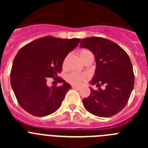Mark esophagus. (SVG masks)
<instances>
[{"mask_svg": "<svg viewBox=\"0 0 148 148\" xmlns=\"http://www.w3.org/2000/svg\"><path fill=\"white\" fill-rule=\"evenodd\" d=\"M72 87H73V89H77V90H79V89L81 88V87H79V86H75V85H73L72 86Z\"/></svg>", "mask_w": 148, "mask_h": 148, "instance_id": "esophagus-1", "label": "esophagus"}]
</instances>
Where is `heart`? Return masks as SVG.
<instances>
[{"instance_id":"1","label":"heart","mask_w":148,"mask_h":148,"mask_svg":"<svg viewBox=\"0 0 148 148\" xmlns=\"http://www.w3.org/2000/svg\"><path fill=\"white\" fill-rule=\"evenodd\" d=\"M78 55L83 63H85L86 61H87L89 59H90V58H93L92 53H91L89 49H81V50H79L78 51ZM67 59L68 56H66V58L64 59V61H63V69H65V68H66ZM87 78H88V76H87L86 74H78V73H70L66 76V80L70 84H73V85H78V84H81L82 82L87 81Z\"/></svg>"}]
</instances>
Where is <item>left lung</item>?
<instances>
[{
	"mask_svg": "<svg viewBox=\"0 0 148 148\" xmlns=\"http://www.w3.org/2000/svg\"><path fill=\"white\" fill-rule=\"evenodd\" d=\"M80 44L81 47L90 49L95 56L96 70L91 84L99 87L90 88V95L82 101L84 106L96 116H114L127 104L134 86L130 58L120 46L104 38H86Z\"/></svg>",
	"mask_w": 148,
	"mask_h": 148,
	"instance_id": "1",
	"label": "left lung"
}]
</instances>
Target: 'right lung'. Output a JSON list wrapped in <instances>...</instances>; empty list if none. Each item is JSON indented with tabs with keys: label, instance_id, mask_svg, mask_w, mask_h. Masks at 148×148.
<instances>
[{
	"label": "right lung",
	"instance_id": "1",
	"mask_svg": "<svg viewBox=\"0 0 148 148\" xmlns=\"http://www.w3.org/2000/svg\"><path fill=\"white\" fill-rule=\"evenodd\" d=\"M80 38L62 39L45 36L21 48L13 60L10 82L18 104L32 116L42 117L56 112L71 86L58 75L68 53ZM53 78L61 86L49 88Z\"/></svg>",
	"mask_w": 148,
	"mask_h": 148
}]
</instances>
